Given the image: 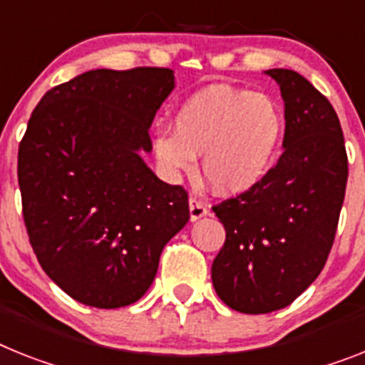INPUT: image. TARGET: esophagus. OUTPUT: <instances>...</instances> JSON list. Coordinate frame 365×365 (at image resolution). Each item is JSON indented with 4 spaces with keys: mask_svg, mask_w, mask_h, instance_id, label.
Returning <instances> with one entry per match:
<instances>
[{
    "mask_svg": "<svg viewBox=\"0 0 365 365\" xmlns=\"http://www.w3.org/2000/svg\"><path fill=\"white\" fill-rule=\"evenodd\" d=\"M210 213L207 206L204 202L197 200V198H189V215H191V220H198L202 217H206Z\"/></svg>",
    "mask_w": 365,
    "mask_h": 365,
    "instance_id": "obj_1",
    "label": "esophagus"
}]
</instances>
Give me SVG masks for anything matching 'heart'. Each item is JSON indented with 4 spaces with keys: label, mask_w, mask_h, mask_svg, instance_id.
Listing matches in <instances>:
<instances>
[{
    "label": "heart",
    "mask_w": 365,
    "mask_h": 365,
    "mask_svg": "<svg viewBox=\"0 0 365 365\" xmlns=\"http://www.w3.org/2000/svg\"><path fill=\"white\" fill-rule=\"evenodd\" d=\"M174 131L154 137V155L167 176L195 170L219 195H241L271 170L284 137V116L265 94L211 85L192 94L174 116Z\"/></svg>",
    "instance_id": "obj_1"
}]
</instances>
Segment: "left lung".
Segmentation results:
<instances>
[{"mask_svg": "<svg viewBox=\"0 0 365 365\" xmlns=\"http://www.w3.org/2000/svg\"><path fill=\"white\" fill-rule=\"evenodd\" d=\"M284 98V154L250 191L213 206L226 240L211 265L220 301L241 314L292 304L323 271L349 163L334 107L301 73L267 70Z\"/></svg>", "mask_w": 365, "mask_h": 365, "instance_id": "obj_1", "label": "left lung"}]
</instances>
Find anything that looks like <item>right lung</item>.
<instances>
[{"mask_svg": "<svg viewBox=\"0 0 365 365\" xmlns=\"http://www.w3.org/2000/svg\"><path fill=\"white\" fill-rule=\"evenodd\" d=\"M173 88L170 68L91 70L48 91L27 122L18 183L29 243L81 304L139 301L163 247L187 225V191L140 158Z\"/></svg>", "mask_w": 365, "mask_h": 365, "instance_id": "right-lung-1", "label": "right lung"}]
</instances>
